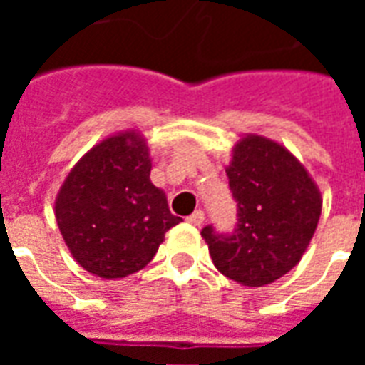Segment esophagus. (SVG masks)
<instances>
[{"mask_svg": "<svg viewBox=\"0 0 365 365\" xmlns=\"http://www.w3.org/2000/svg\"><path fill=\"white\" fill-rule=\"evenodd\" d=\"M187 221H190L191 225H195V227H201L203 221H205V213L199 209V211H195V213H191L190 217H187Z\"/></svg>", "mask_w": 365, "mask_h": 365, "instance_id": "obj_1", "label": "esophagus"}]
</instances>
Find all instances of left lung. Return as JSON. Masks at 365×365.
Returning a JSON list of instances; mask_svg holds the SVG:
<instances>
[{"label": "left lung", "mask_w": 365, "mask_h": 365, "mask_svg": "<svg viewBox=\"0 0 365 365\" xmlns=\"http://www.w3.org/2000/svg\"><path fill=\"white\" fill-rule=\"evenodd\" d=\"M227 175L238 205L237 229L201 230L215 268L248 287L274 283L303 258L321 217V191L283 144L260 135L235 144Z\"/></svg>", "instance_id": "8db88e82"}]
</instances>
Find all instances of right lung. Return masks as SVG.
Segmentation results:
<instances>
[{
  "label": "right lung",
  "instance_id": "add662e5",
  "mask_svg": "<svg viewBox=\"0 0 365 365\" xmlns=\"http://www.w3.org/2000/svg\"><path fill=\"white\" fill-rule=\"evenodd\" d=\"M148 143L136 130L103 138L78 160L60 187V235L86 272L117 279L143 269L164 235L182 221L150 182Z\"/></svg>",
  "mask_w": 365,
  "mask_h": 365
}]
</instances>
